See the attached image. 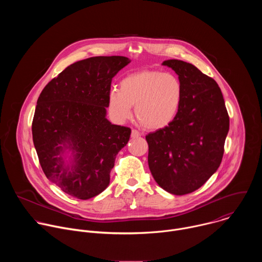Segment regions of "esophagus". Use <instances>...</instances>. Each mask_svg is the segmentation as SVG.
<instances>
[{
    "label": "esophagus",
    "instance_id": "34e87169",
    "mask_svg": "<svg viewBox=\"0 0 262 262\" xmlns=\"http://www.w3.org/2000/svg\"><path fill=\"white\" fill-rule=\"evenodd\" d=\"M140 136H141V134L137 129H133L132 130V138L135 139V138H139Z\"/></svg>",
    "mask_w": 262,
    "mask_h": 262
}]
</instances>
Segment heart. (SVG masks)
<instances>
[{
	"instance_id": "obj_1",
	"label": "heart",
	"mask_w": 262,
	"mask_h": 262,
	"mask_svg": "<svg viewBox=\"0 0 262 262\" xmlns=\"http://www.w3.org/2000/svg\"><path fill=\"white\" fill-rule=\"evenodd\" d=\"M182 100V86L172 73L144 70L123 78L118 89L107 94L111 115L124 122L135 114L140 124L147 129H161L176 117Z\"/></svg>"
}]
</instances>
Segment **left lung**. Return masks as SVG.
Listing matches in <instances>:
<instances>
[{
  "mask_svg": "<svg viewBox=\"0 0 262 262\" xmlns=\"http://www.w3.org/2000/svg\"><path fill=\"white\" fill-rule=\"evenodd\" d=\"M182 86V100L174 120L146 136L148 165L162 189L190 194L217 170L229 130V116L216 82L196 66L166 60Z\"/></svg>",
  "mask_w": 262,
  "mask_h": 262,
  "instance_id": "left-lung-1",
  "label": "left lung"
}]
</instances>
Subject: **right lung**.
I'll return each instance as SVG.
<instances>
[{
	"instance_id": "1",
	"label": "right lung",
	"mask_w": 262,
	"mask_h": 262,
	"mask_svg": "<svg viewBox=\"0 0 262 262\" xmlns=\"http://www.w3.org/2000/svg\"><path fill=\"white\" fill-rule=\"evenodd\" d=\"M128 63L122 56L73 63L37 100L32 135L39 163L48 179L72 197L87 200L103 192L129 140L130 128L106 119L112 79Z\"/></svg>"
}]
</instances>
